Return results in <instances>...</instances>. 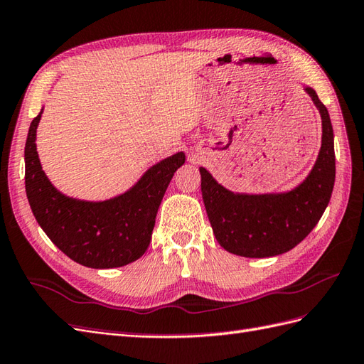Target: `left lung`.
Wrapping results in <instances>:
<instances>
[{
	"instance_id": "8db88e82",
	"label": "left lung",
	"mask_w": 364,
	"mask_h": 364,
	"mask_svg": "<svg viewBox=\"0 0 364 364\" xmlns=\"http://www.w3.org/2000/svg\"><path fill=\"white\" fill-rule=\"evenodd\" d=\"M321 115V147L309 175L279 193H235L200 167L201 193L215 238L228 252L247 258L284 254L311 234L328 208L335 183L333 130L329 112L304 87Z\"/></svg>"
}]
</instances>
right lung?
Listing matches in <instances>:
<instances>
[{"label": "right lung", "instance_id": "1", "mask_svg": "<svg viewBox=\"0 0 364 364\" xmlns=\"http://www.w3.org/2000/svg\"><path fill=\"white\" fill-rule=\"evenodd\" d=\"M33 118L24 147L26 193L46 235L73 262L92 269L121 267L141 257L151 243L155 217L173 173L184 164L176 152L147 169L127 192L105 201L61 193L46 176L36 152Z\"/></svg>", "mask_w": 364, "mask_h": 364}]
</instances>
